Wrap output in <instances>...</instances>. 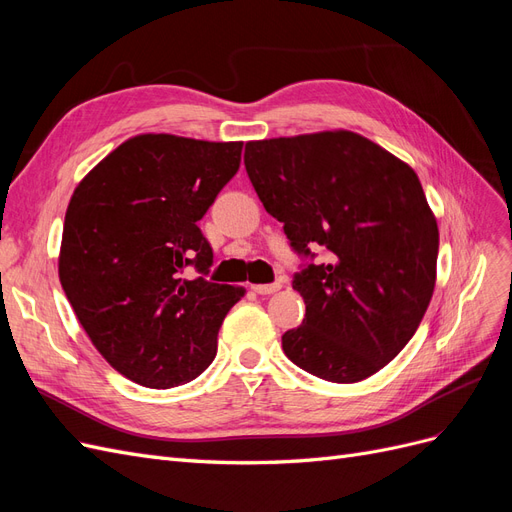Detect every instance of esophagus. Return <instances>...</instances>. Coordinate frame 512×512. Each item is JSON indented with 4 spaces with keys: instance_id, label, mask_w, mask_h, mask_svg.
I'll return each instance as SVG.
<instances>
[{
    "instance_id": "esophagus-1",
    "label": "esophagus",
    "mask_w": 512,
    "mask_h": 512,
    "mask_svg": "<svg viewBox=\"0 0 512 512\" xmlns=\"http://www.w3.org/2000/svg\"><path fill=\"white\" fill-rule=\"evenodd\" d=\"M254 292L258 294H273L282 288V282H273V284H258V286H252Z\"/></svg>"
}]
</instances>
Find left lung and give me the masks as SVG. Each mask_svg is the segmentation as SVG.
Returning <instances> with one entry per match:
<instances>
[{
	"label": "left lung",
	"instance_id": "obj_1",
	"mask_svg": "<svg viewBox=\"0 0 512 512\" xmlns=\"http://www.w3.org/2000/svg\"><path fill=\"white\" fill-rule=\"evenodd\" d=\"M243 162L305 258L292 280L305 318L282 335L286 356L329 382L374 376L410 342L436 286L440 235L421 181L346 130L252 141ZM316 246L327 261L313 262Z\"/></svg>",
	"mask_w": 512,
	"mask_h": 512
}]
</instances>
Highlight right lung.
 Returning a JSON list of instances; mask_svg holds the SVG:
<instances>
[{
  "mask_svg": "<svg viewBox=\"0 0 512 512\" xmlns=\"http://www.w3.org/2000/svg\"><path fill=\"white\" fill-rule=\"evenodd\" d=\"M243 143L141 134L74 190L59 282L91 344L147 389L198 378L245 288L207 280L213 250L198 228L237 175ZM199 273L192 281L184 269Z\"/></svg>",
  "mask_w": 512,
  "mask_h": 512,
  "instance_id": "add662e5",
  "label": "right lung"
}]
</instances>
